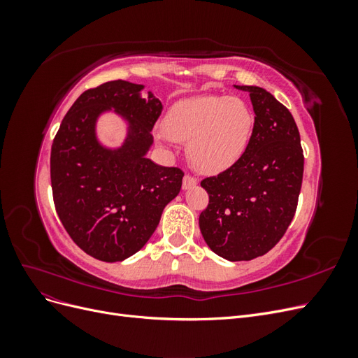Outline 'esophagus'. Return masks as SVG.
Returning a JSON list of instances; mask_svg holds the SVG:
<instances>
[{
  "mask_svg": "<svg viewBox=\"0 0 358 358\" xmlns=\"http://www.w3.org/2000/svg\"><path fill=\"white\" fill-rule=\"evenodd\" d=\"M197 185V179L192 178L191 175H185V178H183V182H182V188L183 189H189L192 187Z\"/></svg>",
  "mask_w": 358,
  "mask_h": 358,
  "instance_id": "obj_1",
  "label": "esophagus"
}]
</instances>
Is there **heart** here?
<instances>
[{
	"mask_svg": "<svg viewBox=\"0 0 358 358\" xmlns=\"http://www.w3.org/2000/svg\"><path fill=\"white\" fill-rule=\"evenodd\" d=\"M254 124L251 107L242 99L201 95L173 106L161 137L188 142V158L194 169L218 173L242 158Z\"/></svg>",
	"mask_w": 358,
	"mask_h": 358,
	"instance_id": "b5f03b06",
	"label": "heart"
}]
</instances>
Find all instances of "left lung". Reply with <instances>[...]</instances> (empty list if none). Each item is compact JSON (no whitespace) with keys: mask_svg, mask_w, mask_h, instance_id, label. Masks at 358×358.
Returning a JSON list of instances; mask_svg holds the SVG:
<instances>
[{"mask_svg":"<svg viewBox=\"0 0 358 358\" xmlns=\"http://www.w3.org/2000/svg\"><path fill=\"white\" fill-rule=\"evenodd\" d=\"M249 92L254 131L242 158L201 180L209 204L199 218L204 242L230 262L267 254L285 234L297 209L303 179V149L294 117L259 86Z\"/></svg>","mask_w":358,"mask_h":358,"instance_id":"1","label":"left lung"}]
</instances>
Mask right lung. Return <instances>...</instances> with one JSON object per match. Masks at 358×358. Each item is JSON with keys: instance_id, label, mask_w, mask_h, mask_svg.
Returning a JSON list of instances; mask_svg holds the SVG:
<instances>
[{"instance_id": "add662e5", "label": "right lung", "mask_w": 358, "mask_h": 358, "mask_svg": "<svg viewBox=\"0 0 358 358\" xmlns=\"http://www.w3.org/2000/svg\"><path fill=\"white\" fill-rule=\"evenodd\" d=\"M143 88L112 80L85 91L52 143L50 182L59 220L82 251L106 263L140 251L182 187L180 169L146 158L162 104L152 92L143 99ZM106 110L129 124L124 143L115 150L96 138V121Z\"/></svg>"}]
</instances>
